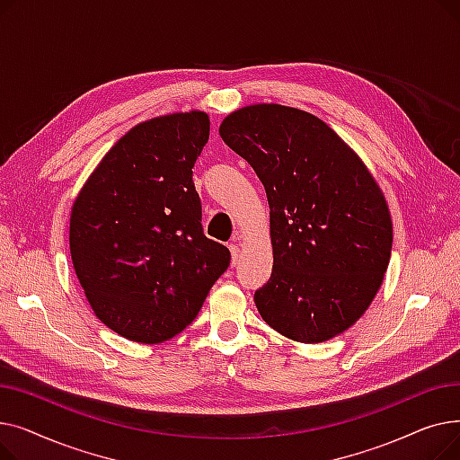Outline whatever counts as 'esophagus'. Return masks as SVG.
<instances>
[{
    "label": "esophagus",
    "mask_w": 460,
    "mask_h": 460,
    "mask_svg": "<svg viewBox=\"0 0 460 460\" xmlns=\"http://www.w3.org/2000/svg\"><path fill=\"white\" fill-rule=\"evenodd\" d=\"M229 250H231V264H236L240 259V248L236 244H231Z\"/></svg>",
    "instance_id": "34e87169"
}]
</instances>
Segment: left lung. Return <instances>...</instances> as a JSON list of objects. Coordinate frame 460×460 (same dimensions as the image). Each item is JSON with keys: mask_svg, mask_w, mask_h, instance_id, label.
<instances>
[{"mask_svg": "<svg viewBox=\"0 0 460 460\" xmlns=\"http://www.w3.org/2000/svg\"><path fill=\"white\" fill-rule=\"evenodd\" d=\"M267 190L272 276L255 291L262 321L288 340L323 343L371 305L388 270L392 214L367 165L324 120L252 104L220 125Z\"/></svg>", "mask_w": 460, "mask_h": 460, "instance_id": "left-lung-1", "label": "left lung"}]
</instances>
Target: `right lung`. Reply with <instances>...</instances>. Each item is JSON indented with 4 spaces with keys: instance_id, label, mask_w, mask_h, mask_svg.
Instances as JSON below:
<instances>
[{
    "instance_id": "right-lung-1",
    "label": "right lung",
    "mask_w": 460,
    "mask_h": 460,
    "mask_svg": "<svg viewBox=\"0 0 460 460\" xmlns=\"http://www.w3.org/2000/svg\"><path fill=\"white\" fill-rule=\"evenodd\" d=\"M208 130L199 110L143 120L72 203L70 257L85 298L130 341L155 345L181 333L229 267V250L203 234L191 181Z\"/></svg>"
}]
</instances>
